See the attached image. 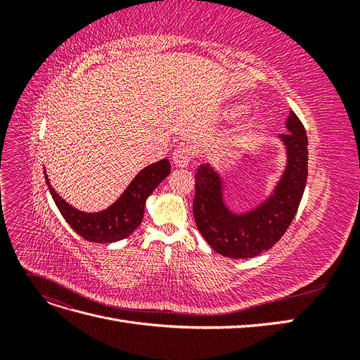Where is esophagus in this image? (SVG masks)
<instances>
[{
  "label": "esophagus",
  "mask_w": 360,
  "mask_h": 360,
  "mask_svg": "<svg viewBox=\"0 0 360 360\" xmlns=\"http://www.w3.org/2000/svg\"><path fill=\"white\" fill-rule=\"evenodd\" d=\"M192 158H193V150L188 144H180L176 150H174V155H172L174 163H176V165L180 168L188 167Z\"/></svg>",
  "instance_id": "esophagus-1"
}]
</instances>
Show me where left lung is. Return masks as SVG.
Instances as JSON below:
<instances>
[{"label":"left lung","instance_id":"8db88e82","mask_svg":"<svg viewBox=\"0 0 360 360\" xmlns=\"http://www.w3.org/2000/svg\"><path fill=\"white\" fill-rule=\"evenodd\" d=\"M288 134L279 139L287 150V165L270 197L252 210L234 213L224 200L221 176L210 163L195 174L193 217L205 242L228 258H252L285 234L297 213L308 179V136L299 117L290 111Z\"/></svg>","mask_w":360,"mask_h":360}]
</instances>
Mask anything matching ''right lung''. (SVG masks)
Segmentation results:
<instances>
[{
    "instance_id": "add662e5",
    "label": "right lung",
    "mask_w": 360,
    "mask_h": 360,
    "mask_svg": "<svg viewBox=\"0 0 360 360\" xmlns=\"http://www.w3.org/2000/svg\"><path fill=\"white\" fill-rule=\"evenodd\" d=\"M171 165L168 159L151 163L136 174L122 197L112 205L97 213H86L75 209L51 186L46 171L45 179L60 213L76 234L93 243H114L132 234L143 222L147 198L159 186V183L167 179Z\"/></svg>"
}]
</instances>
